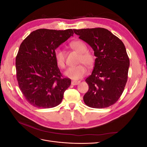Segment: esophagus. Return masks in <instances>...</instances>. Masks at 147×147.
Listing matches in <instances>:
<instances>
[{
	"instance_id": "1",
	"label": "esophagus",
	"mask_w": 147,
	"mask_h": 147,
	"mask_svg": "<svg viewBox=\"0 0 147 147\" xmlns=\"http://www.w3.org/2000/svg\"><path fill=\"white\" fill-rule=\"evenodd\" d=\"M80 83V81H72L71 84H72V85H77Z\"/></svg>"
}]
</instances>
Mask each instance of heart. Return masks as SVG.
Returning a JSON list of instances; mask_svg holds the SVG:
<instances>
[{"mask_svg":"<svg viewBox=\"0 0 147 147\" xmlns=\"http://www.w3.org/2000/svg\"><path fill=\"white\" fill-rule=\"evenodd\" d=\"M70 46L74 50L80 53L78 63H83L88 67H92L94 63V56L87 51V46L82 40H75L70 43ZM54 57L56 64L61 68H64L65 64V51L61 48H56L54 52ZM86 74V69L83 64L70 67L64 72L65 77L74 80L82 78Z\"/></svg>","mask_w":147,"mask_h":147,"instance_id":"1","label":"heart"}]
</instances>
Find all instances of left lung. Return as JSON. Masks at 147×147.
<instances>
[{
    "label": "left lung",
    "instance_id": "1",
    "mask_svg": "<svg viewBox=\"0 0 147 147\" xmlns=\"http://www.w3.org/2000/svg\"><path fill=\"white\" fill-rule=\"evenodd\" d=\"M96 57L94 69L86 79L89 86L83 100L95 109L112 105L121 96L127 80L129 59L123 42L104 28L74 29Z\"/></svg>",
    "mask_w": 147,
    "mask_h": 147
}]
</instances>
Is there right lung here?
I'll list each match as a JSON object with an SVG mask.
<instances>
[{"instance_id":"add662e5","label":"right lung","mask_w":147,"mask_h":147,"mask_svg":"<svg viewBox=\"0 0 147 147\" xmlns=\"http://www.w3.org/2000/svg\"><path fill=\"white\" fill-rule=\"evenodd\" d=\"M73 35L71 29H40L31 32L20 45L16 57V78L26 99L35 107L58 105L70 86L71 80L62 76L54 52Z\"/></svg>"}]
</instances>
